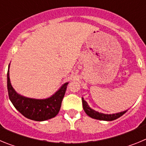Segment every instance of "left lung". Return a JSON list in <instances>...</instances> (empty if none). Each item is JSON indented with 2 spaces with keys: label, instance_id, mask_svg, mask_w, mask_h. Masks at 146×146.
Here are the masks:
<instances>
[{
  "label": "left lung",
  "instance_id": "left-lung-1",
  "mask_svg": "<svg viewBox=\"0 0 146 146\" xmlns=\"http://www.w3.org/2000/svg\"><path fill=\"white\" fill-rule=\"evenodd\" d=\"M82 108L84 111L86 112V114L90 116L91 118H94V119L100 120V121H113V120H115L117 118H120L121 116H122L125 113L127 112L128 110H124V111H121L119 113H113V114H104V113H99V112L94 110L91 109L89 105L88 104V103L86 102L84 100V99L82 97Z\"/></svg>",
  "mask_w": 146,
  "mask_h": 146
}]
</instances>
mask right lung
Returning a JSON list of instances; mask_svg holds the SVG:
<instances>
[{"mask_svg": "<svg viewBox=\"0 0 146 146\" xmlns=\"http://www.w3.org/2000/svg\"><path fill=\"white\" fill-rule=\"evenodd\" d=\"M9 66L7 72V88L10 101L23 115L28 119L44 121L57 115L61 106L62 99L65 95L69 82L60 86L53 95L46 99H33L25 97L18 94L11 84Z\"/></svg>", "mask_w": 146, "mask_h": 146, "instance_id": "add662e5", "label": "right lung"}]
</instances>
